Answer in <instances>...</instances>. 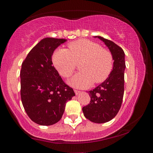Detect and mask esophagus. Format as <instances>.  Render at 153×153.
Listing matches in <instances>:
<instances>
[{"label": "esophagus", "instance_id": "34e87169", "mask_svg": "<svg viewBox=\"0 0 153 153\" xmlns=\"http://www.w3.org/2000/svg\"><path fill=\"white\" fill-rule=\"evenodd\" d=\"M74 91H75V94H76V95H78L80 93V91H78V90H74Z\"/></svg>", "mask_w": 153, "mask_h": 153}]
</instances>
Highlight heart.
I'll return each mask as SVG.
<instances>
[{
    "mask_svg": "<svg viewBox=\"0 0 153 153\" xmlns=\"http://www.w3.org/2000/svg\"><path fill=\"white\" fill-rule=\"evenodd\" d=\"M69 50L59 48L52 55L54 68L63 78L73 74L77 63L81 62L80 73L75 74L69 83L75 88H85L93 82L106 80L113 70V56L108 50L88 39H80L68 45Z\"/></svg>",
    "mask_w": 153,
    "mask_h": 153,
    "instance_id": "1",
    "label": "heart"
}]
</instances>
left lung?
Returning a JSON list of instances; mask_svg holds the SVG:
<instances>
[{
    "label": "left lung",
    "mask_w": 153,
    "mask_h": 153,
    "mask_svg": "<svg viewBox=\"0 0 153 153\" xmlns=\"http://www.w3.org/2000/svg\"><path fill=\"white\" fill-rule=\"evenodd\" d=\"M109 49L114 66L108 78L99 86L89 91L90 103L82 107L86 119L94 123H105L114 118L122 106L124 91V52L111 40L97 36Z\"/></svg>",
    "instance_id": "obj_1"
}]
</instances>
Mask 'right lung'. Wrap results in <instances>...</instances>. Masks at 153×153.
I'll use <instances>...</instances> for the list:
<instances>
[{"label": "right lung", "mask_w": 153, "mask_h": 153, "mask_svg": "<svg viewBox=\"0 0 153 153\" xmlns=\"http://www.w3.org/2000/svg\"><path fill=\"white\" fill-rule=\"evenodd\" d=\"M64 39L45 38L33 47L22 65L21 99L33 122L49 126L62 118L66 102L75 96L52 65L54 51Z\"/></svg>", "instance_id": "right-lung-1"}]
</instances>
